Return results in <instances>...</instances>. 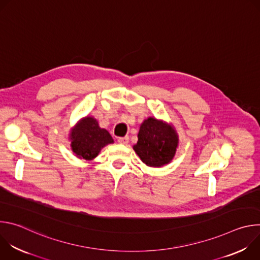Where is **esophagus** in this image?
I'll return each instance as SVG.
<instances>
[{
    "label": "esophagus",
    "mask_w": 260,
    "mask_h": 260,
    "mask_svg": "<svg viewBox=\"0 0 260 260\" xmlns=\"http://www.w3.org/2000/svg\"><path fill=\"white\" fill-rule=\"evenodd\" d=\"M118 143L119 144H122V145H127L128 142H129V139L128 137H123V138H118Z\"/></svg>",
    "instance_id": "34e87169"
}]
</instances>
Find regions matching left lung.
<instances>
[{"label":"left lung","mask_w":260,"mask_h":260,"mask_svg":"<svg viewBox=\"0 0 260 260\" xmlns=\"http://www.w3.org/2000/svg\"><path fill=\"white\" fill-rule=\"evenodd\" d=\"M179 139L175 128L153 117L143 121L134 150L148 167L159 168L168 165L175 156Z\"/></svg>","instance_id":"obj_1"}]
</instances>
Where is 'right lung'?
<instances>
[{"mask_svg":"<svg viewBox=\"0 0 260 260\" xmlns=\"http://www.w3.org/2000/svg\"><path fill=\"white\" fill-rule=\"evenodd\" d=\"M72 151L79 158L91 160L105 146L114 143L105 128H101L96 119L86 116L80 119L70 133Z\"/></svg>","mask_w":260,"mask_h":260,"instance_id":"add662e5","label":"right lung"}]
</instances>
